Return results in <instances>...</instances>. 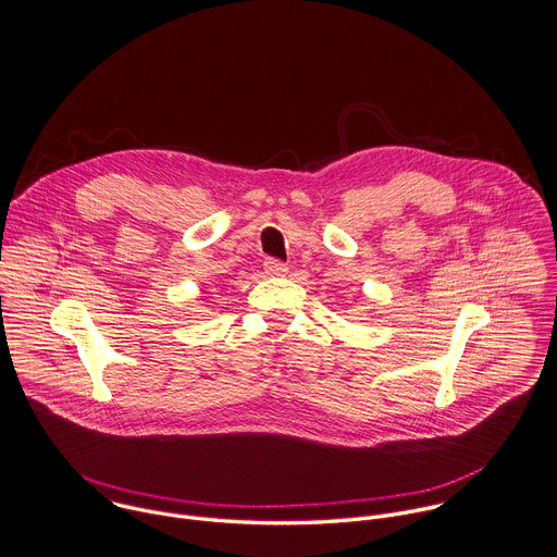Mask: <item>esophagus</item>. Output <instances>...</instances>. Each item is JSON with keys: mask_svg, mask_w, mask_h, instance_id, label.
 Masks as SVG:
<instances>
[{"mask_svg": "<svg viewBox=\"0 0 557 557\" xmlns=\"http://www.w3.org/2000/svg\"><path fill=\"white\" fill-rule=\"evenodd\" d=\"M264 271L269 275H284L288 271V267L282 260H277V258H267L264 260Z\"/></svg>", "mask_w": 557, "mask_h": 557, "instance_id": "1", "label": "esophagus"}]
</instances>
